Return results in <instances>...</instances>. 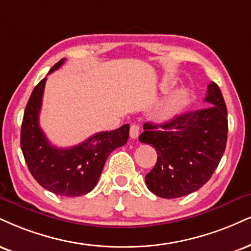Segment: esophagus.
Returning <instances> with one entry per match:
<instances>
[{"mask_svg": "<svg viewBox=\"0 0 251 251\" xmlns=\"http://www.w3.org/2000/svg\"><path fill=\"white\" fill-rule=\"evenodd\" d=\"M139 133H140V126L137 125V124H132L131 128H129V135H131V138L137 139L139 137Z\"/></svg>", "mask_w": 251, "mask_h": 251, "instance_id": "obj_1", "label": "esophagus"}]
</instances>
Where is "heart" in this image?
Wrapping results in <instances>:
<instances>
[{
  "instance_id": "1",
  "label": "heart",
  "mask_w": 251,
  "mask_h": 251,
  "mask_svg": "<svg viewBox=\"0 0 251 251\" xmlns=\"http://www.w3.org/2000/svg\"><path fill=\"white\" fill-rule=\"evenodd\" d=\"M187 97H188V93H187L186 90H180V91L168 97L159 110L158 116L160 119L168 120L176 116V114H179L180 111L185 106Z\"/></svg>"
}]
</instances>
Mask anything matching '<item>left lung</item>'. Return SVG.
Returning a JSON list of instances; mask_svg holds the SVG:
<instances>
[{"label":"left lung","instance_id":"8db88e82","mask_svg":"<svg viewBox=\"0 0 251 251\" xmlns=\"http://www.w3.org/2000/svg\"><path fill=\"white\" fill-rule=\"evenodd\" d=\"M204 100L212 106L154 125L144 124L139 141L155 147L158 160L145 176L149 189L175 199L200 189L219 166L227 144V106L220 87L208 85Z\"/></svg>","mask_w":251,"mask_h":251}]
</instances>
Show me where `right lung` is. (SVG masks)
<instances>
[{
    "label": "right lung",
    "mask_w": 251,
    "mask_h": 251,
    "mask_svg": "<svg viewBox=\"0 0 251 251\" xmlns=\"http://www.w3.org/2000/svg\"><path fill=\"white\" fill-rule=\"evenodd\" d=\"M60 59L50 69L53 72L64 63ZM47 78L35 86L24 111L21 128V149L35 180L56 195H85L95 188L108 155L127 143L129 125L125 124L113 131L98 132L85 141L58 149L49 143L39 127V112Z\"/></svg>",
    "instance_id": "1"
}]
</instances>
